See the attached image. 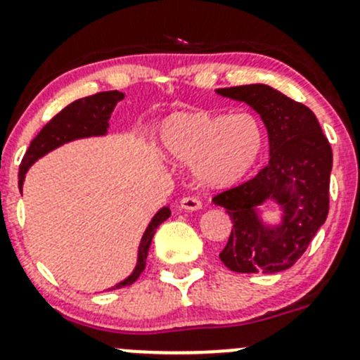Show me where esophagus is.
<instances>
[{
  "mask_svg": "<svg viewBox=\"0 0 360 360\" xmlns=\"http://www.w3.org/2000/svg\"><path fill=\"white\" fill-rule=\"evenodd\" d=\"M179 207L184 210H198L202 209V202L198 200L197 197H184L183 200H181Z\"/></svg>",
  "mask_w": 360,
  "mask_h": 360,
  "instance_id": "1",
  "label": "esophagus"
}]
</instances>
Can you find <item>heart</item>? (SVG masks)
I'll return each instance as SVG.
<instances>
[{"label":"heart","mask_w":360,"mask_h":360,"mask_svg":"<svg viewBox=\"0 0 360 360\" xmlns=\"http://www.w3.org/2000/svg\"><path fill=\"white\" fill-rule=\"evenodd\" d=\"M160 141L165 157L195 163L203 186L224 188L238 183L259 160L263 125L252 112H176L163 122Z\"/></svg>","instance_id":"b5f03b06"}]
</instances>
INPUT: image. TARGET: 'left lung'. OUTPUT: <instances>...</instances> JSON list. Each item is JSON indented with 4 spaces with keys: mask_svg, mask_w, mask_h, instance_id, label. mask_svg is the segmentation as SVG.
Wrapping results in <instances>:
<instances>
[{
    "mask_svg": "<svg viewBox=\"0 0 360 360\" xmlns=\"http://www.w3.org/2000/svg\"><path fill=\"white\" fill-rule=\"evenodd\" d=\"M219 96L249 104L263 120L270 162L248 183L216 195L230 214L231 235L219 257L238 274H277L307 250L329 212L333 151L310 108L263 83L217 89ZM281 207L277 227L264 225L257 207Z\"/></svg>",
    "mask_w": 360,
    "mask_h": 360,
    "instance_id": "obj_1",
    "label": "left lung"
}]
</instances>
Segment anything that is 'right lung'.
Instances as JSON below:
<instances>
[{"label":"right lung","mask_w":360,"mask_h":360,"mask_svg":"<svg viewBox=\"0 0 360 360\" xmlns=\"http://www.w3.org/2000/svg\"><path fill=\"white\" fill-rule=\"evenodd\" d=\"M125 97V94L118 92V90H111V92H99L94 96L83 97V99L75 101L69 106L64 108L63 111L57 112L41 130L38 136L31 141L27 151H25L22 162H20L19 169V188L22 193V184L25 179V172L29 167L36 162L38 158L45 157L56 148L63 146V144L71 143V141L83 139V137H96V136H106L108 127H110L111 112L115 110L116 104ZM170 209L169 207H162L153 219L148 224L146 231H144L143 238H141L139 250H137V264L134 268L132 274L125 278V281L118 282L115 288H125V285L134 284L143 274L146 268V257L148 250H150L151 240L157 231V228L165 219H169Z\"/></svg>","instance_id":"add662e5"}]
</instances>
